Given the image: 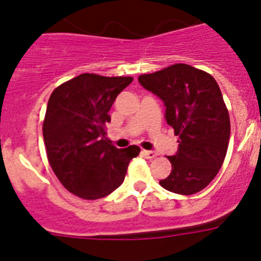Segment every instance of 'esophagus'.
<instances>
[{
    "label": "esophagus",
    "mask_w": 261,
    "mask_h": 261,
    "mask_svg": "<svg viewBox=\"0 0 261 261\" xmlns=\"http://www.w3.org/2000/svg\"><path fill=\"white\" fill-rule=\"evenodd\" d=\"M141 153H142V155H144L145 158H147V159H153V158H155V156H156V153H155V151H153V150H142Z\"/></svg>",
    "instance_id": "34e87169"
}]
</instances>
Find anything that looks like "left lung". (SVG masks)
I'll list each match as a JSON object with an SVG mask.
<instances>
[{
	"mask_svg": "<svg viewBox=\"0 0 261 261\" xmlns=\"http://www.w3.org/2000/svg\"><path fill=\"white\" fill-rule=\"evenodd\" d=\"M138 82L166 107L165 119L179 136L175 155L167 156L171 172L159 184L179 195H193L214 179L225 161L230 117L218 84L205 71L175 64Z\"/></svg>",
	"mask_w": 261,
	"mask_h": 261,
	"instance_id": "obj_1",
	"label": "left lung"
}]
</instances>
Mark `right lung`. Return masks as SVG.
Listing matches in <instances>:
<instances>
[{"mask_svg": "<svg viewBox=\"0 0 261 261\" xmlns=\"http://www.w3.org/2000/svg\"><path fill=\"white\" fill-rule=\"evenodd\" d=\"M132 81L84 73L50 94L43 123L48 161L62 186L81 199L114 192L140 153L136 145H111L105 130L115 99Z\"/></svg>", "mask_w": 261, "mask_h": 261, "instance_id": "1", "label": "right lung"}]
</instances>
